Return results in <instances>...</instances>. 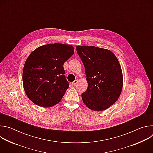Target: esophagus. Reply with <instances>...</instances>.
I'll return each instance as SVG.
<instances>
[{"label": "esophagus", "instance_id": "1", "mask_svg": "<svg viewBox=\"0 0 153 153\" xmlns=\"http://www.w3.org/2000/svg\"><path fill=\"white\" fill-rule=\"evenodd\" d=\"M78 82V80H75L74 81H73V82H72V85H76L77 84V83Z\"/></svg>", "mask_w": 153, "mask_h": 153}]
</instances>
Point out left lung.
<instances>
[{
  "mask_svg": "<svg viewBox=\"0 0 153 153\" xmlns=\"http://www.w3.org/2000/svg\"><path fill=\"white\" fill-rule=\"evenodd\" d=\"M85 70L87 90L82 94L84 104L93 111L106 110L119 99L123 86L119 62L111 51L93 46H77Z\"/></svg>",
  "mask_w": 153,
  "mask_h": 153,
  "instance_id": "left-lung-1",
  "label": "left lung"
}]
</instances>
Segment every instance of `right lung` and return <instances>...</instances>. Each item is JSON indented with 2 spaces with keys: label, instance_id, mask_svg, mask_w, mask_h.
Segmentation results:
<instances>
[{
  "label": "right lung",
  "instance_id": "obj_1",
  "mask_svg": "<svg viewBox=\"0 0 153 153\" xmlns=\"http://www.w3.org/2000/svg\"><path fill=\"white\" fill-rule=\"evenodd\" d=\"M72 45L50 43L36 48L24 65L25 92L37 105L50 107L58 103L69 87L63 63L74 54Z\"/></svg>",
  "mask_w": 153,
  "mask_h": 153
}]
</instances>
